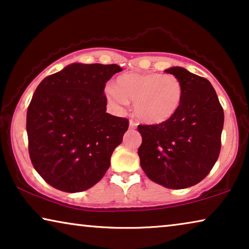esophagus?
Listing matches in <instances>:
<instances>
[{"mask_svg": "<svg viewBox=\"0 0 249 249\" xmlns=\"http://www.w3.org/2000/svg\"><path fill=\"white\" fill-rule=\"evenodd\" d=\"M136 125H138V124H136L134 121H129V128H131V129H134L136 127Z\"/></svg>", "mask_w": 249, "mask_h": 249, "instance_id": "1", "label": "esophagus"}]
</instances>
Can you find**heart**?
<instances>
[{
  "instance_id": "b5f03b06",
  "label": "heart",
  "mask_w": 249,
  "mask_h": 249,
  "mask_svg": "<svg viewBox=\"0 0 249 249\" xmlns=\"http://www.w3.org/2000/svg\"><path fill=\"white\" fill-rule=\"evenodd\" d=\"M106 97L114 106L134 101L136 117L146 124H161L175 116L183 99V86L176 76L162 73H124L115 86L106 88Z\"/></svg>"
}]
</instances>
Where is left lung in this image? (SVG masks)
I'll return each instance as SVG.
<instances>
[{
  "mask_svg": "<svg viewBox=\"0 0 249 249\" xmlns=\"http://www.w3.org/2000/svg\"><path fill=\"white\" fill-rule=\"evenodd\" d=\"M183 86V99L170 120L139 125L140 164L155 183L171 190L198 184L218 160L225 115L209 80L186 69L166 70Z\"/></svg>",
  "mask_w": 249,
  "mask_h": 249,
  "instance_id": "8db88e82",
  "label": "left lung"
}]
</instances>
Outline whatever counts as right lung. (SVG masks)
<instances>
[{"label":"right lung","mask_w":249,"mask_h":249,"mask_svg":"<svg viewBox=\"0 0 249 249\" xmlns=\"http://www.w3.org/2000/svg\"><path fill=\"white\" fill-rule=\"evenodd\" d=\"M117 64L73 63L48 75L27 111L33 166L56 190L76 193L96 185L123 141L128 121L106 113V82Z\"/></svg>","instance_id":"1"}]
</instances>
